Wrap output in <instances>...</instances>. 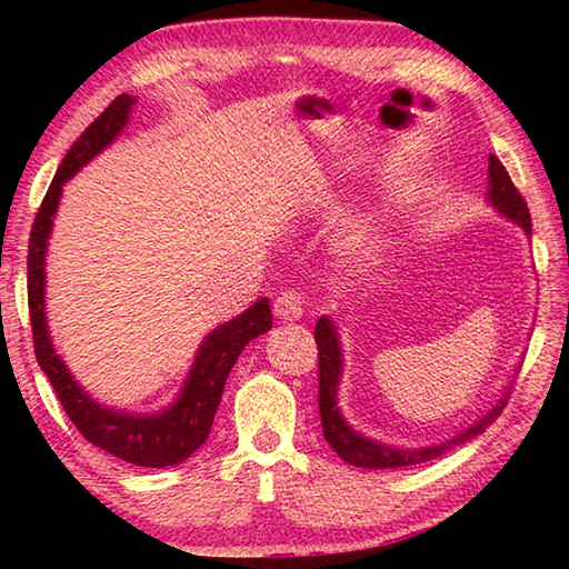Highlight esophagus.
<instances>
[{
  "instance_id": "esophagus-1",
  "label": "esophagus",
  "mask_w": 569,
  "mask_h": 569,
  "mask_svg": "<svg viewBox=\"0 0 569 569\" xmlns=\"http://www.w3.org/2000/svg\"><path fill=\"white\" fill-rule=\"evenodd\" d=\"M273 311H276V319L286 321H298L303 319V296L296 293V291H286L281 293L273 301Z\"/></svg>"
}]
</instances>
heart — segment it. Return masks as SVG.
I'll return each instance as SVG.
<instances>
[{
	"instance_id": "b5f03b06",
	"label": "heart",
	"mask_w": 569,
	"mask_h": 569,
	"mask_svg": "<svg viewBox=\"0 0 569 569\" xmlns=\"http://www.w3.org/2000/svg\"><path fill=\"white\" fill-rule=\"evenodd\" d=\"M361 240H366V243H377V233H373V228H369V233L359 236V243H361Z\"/></svg>"
}]
</instances>
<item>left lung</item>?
<instances>
[{
	"label": "left lung",
	"instance_id": "8db88e82",
	"mask_svg": "<svg viewBox=\"0 0 569 569\" xmlns=\"http://www.w3.org/2000/svg\"><path fill=\"white\" fill-rule=\"evenodd\" d=\"M487 203L492 206L499 216L512 220L515 226L525 230L527 238H532V220H529L527 203L519 196L515 182L509 180L507 170L497 156H489V178H487ZM343 303V301H341ZM316 343H319V411H321V427H323V439L333 447L336 455H339L346 465L351 467H363V469H399V467H413L421 465V461L437 459L445 455V451L455 449L465 441H471L479 437L489 423H492L499 413H502L507 403V393L512 389V383H507L499 393L497 403H492L485 413L467 423L465 429L457 431L455 437H447L439 445H427V447H397L387 445V441L371 439L356 431L339 407V387L343 379V346L339 329L331 316H321L316 321Z\"/></svg>",
	"mask_w": 569,
	"mask_h": 569
}]
</instances>
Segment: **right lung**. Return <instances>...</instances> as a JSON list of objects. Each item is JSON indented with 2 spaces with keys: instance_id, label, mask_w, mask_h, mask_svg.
<instances>
[{
  "instance_id": "right-lung-1",
  "label": "right lung",
  "mask_w": 569,
  "mask_h": 569,
  "mask_svg": "<svg viewBox=\"0 0 569 569\" xmlns=\"http://www.w3.org/2000/svg\"><path fill=\"white\" fill-rule=\"evenodd\" d=\"M134 102H138V98H132V94L114 98L110 108L67 150L32 226L30 256H27V296H30L37 361H40V369L47 373V379L52 381L67 417L80 429V435L92 441L94 447L104 449L108 455L122 461H130L134 467L162 469L186 461L208 439L230 369H233L240 351L250 341L271 331L273 316L268 298H258L253 306L246 308L236 319L216 326L200 341L178 397L168 407L152 413L122 411L92 399L82 383L74 379V373L67 369L62 356L54 351L44 308V266L62 188L74 172H80L92 158H98L104 148H110L120 138V132L130 120Z\"/></svg>"
}]
</instances>
